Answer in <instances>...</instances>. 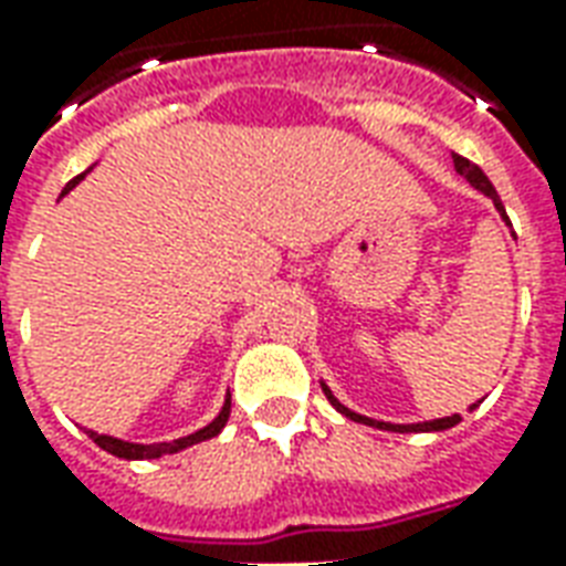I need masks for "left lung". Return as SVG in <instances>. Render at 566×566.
Listing matches in <instances>:
<instances>
[{"mask_svg":"<svg viewBox=\"0 0 566 566\" xmlns=\"http://www.w3.org/2000/svg\"><path fill=\"white\" fill-rule=\"evenodd\" d=\"M454 169H458V172H461L463 178H467V181L475 187V190H482V193H485V197L491 199L494 206H497L500 218L510 223V218H506V209H503V202H500V197H497V190H494V185L488 181L485 172H482L475 163H470L467 157H458V154H454ZM324 394H327V400H331V403L336 406V409H339L345 418H352V421H360V424H369V427H381V430H397V433H412V430H449V427H454L458 421H461V416H449V418H437V421H424V424H388V421H373V418L352 412L348 406H343L339 400H336V397H333L327 385H324Z\"/></svg>","mask_w":566,"mask_h":566,"instance_id":"1","label":"left lung"}]
</instances>
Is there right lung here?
I'll return each mask as SVG.
<instances>
[{
	"mask_svg": "<svg viewBox=\"0 0 566 566\" xmlns=\"http://www.w3.org/2000/svg\"><path fill=\"white\" fill-rule=\"evenodd\" d=\"M84 175H78V178H72L66 185V190L63 193H69L72 187L78 185ZM227 418H230V400L223 403V409L218 412V418L211 421V424H206L202 430H197V433H190V437H181V439H172V442H157V446H139V442H124V439H115V437H105V433H96V430H87L91 433V439L99 446V449H105L108 454H115V458H124V461H150V458H160V454H172V451H181L187 449V446H193V442H202V439H211L218 437L223 430V424H227Z\"/></svg>",
	"mask_w": 566,
	"mask_h": 566,
	"instance_id": "1",
	"label": "right lung"
}]
</instances>
